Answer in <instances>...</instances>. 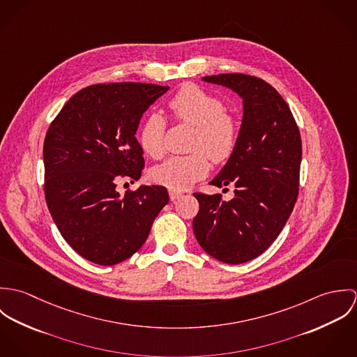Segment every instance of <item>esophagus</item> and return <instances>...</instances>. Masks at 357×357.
Segmentation results:
<instances>
[{
  "label": "esophagus",
  "instance_id": "1",
  "mask_svg": "<svg viewBox=\"0 0 357 357\" xmlns=\"http://www.w3.org/2000/svg\"><path fill=\"white\" fill-rule=\"evenodd\" d=\"M169 197H170V201H176V199L181 198V197H183V194H181L180 191H174V190H170V191H169Z\"/></svg>",
  "mask_w": 357,
  "mask_h": 357
}]
</instances>
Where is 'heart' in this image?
Listing matches in <instances>:
<instances>
[{
    "mask_svg": "<svg viewBox=\"0 0 357 357\" xmlns=\"http://www.w3.org/2000/svg\"><path fill=\"white\" fill-rule=\"evenodd\" d=\"M167 107L176 122L194 126L190 142L192 153L169 158L153 167L150 177L170 190H185L207 174V156L214 163H222L232 156L239 142L241 125L225 109L220 96L194 84L180 88ZM166 128L165 118L156 112L150 114L140 128V147L153 159H160L166 153Z\"/></svg>",
    "mask_w": 357,
    "mask_h": 357,
    "instance_id": "obj_1",
    "label": "heart"
}]
</instances>
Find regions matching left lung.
Wrapping results in <instances>:
<instances>
[{
	"label": "left lung",
	"instance_id": "left-lung-1",
	"mask_svg": "<svg viewBox=\"0 0 357 357\" xmlns=\"http://www.w3.org/2000/svg\"><path fill=\"white\" fill-rule=\"evenodd\" d=\"M243 99V121L235 153L210 181L235 185V197L194 192L199 211L192 227L207 255L242 264L262 255L286 225L298 198L303 143L290 107L261 78L232 73L204 77ZM228 190V188H225Z\"/></svg>",
	"mask_w": 357,
	"mask_h": 357
}]
</instances>
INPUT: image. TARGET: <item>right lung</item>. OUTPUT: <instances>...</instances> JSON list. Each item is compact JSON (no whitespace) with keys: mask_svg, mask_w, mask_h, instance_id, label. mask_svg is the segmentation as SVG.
<instances>
[{"mask_svg":"<svg viewBox=\"0 0 357 357\" xmlns=\"http://www.w3.org/2000/svg\"><path fill=\"white\" fill-rule=\"evenodd\" d=\"M169 86L109 82L86 86L63 105L44 142V192L64 241L85 259L115 265L147 241L169 202L160 185L128 190L144 169L136 139L142 115Z\"/></svg>","mask_w":357,"mask_h":357,"instance_id":"right-lung-1","label":"right lung"}]
</instances>
